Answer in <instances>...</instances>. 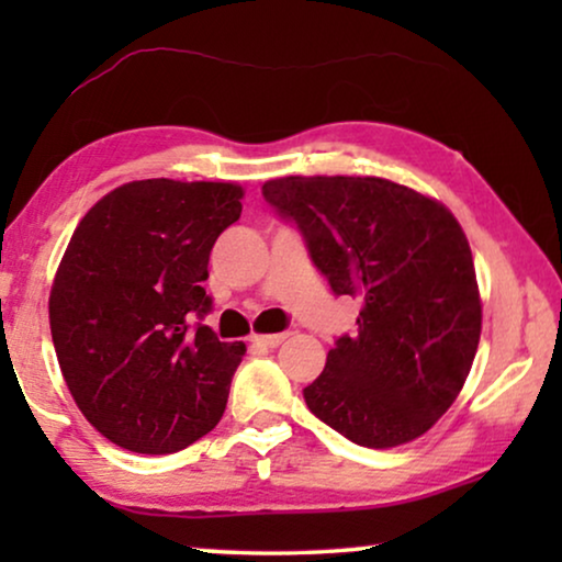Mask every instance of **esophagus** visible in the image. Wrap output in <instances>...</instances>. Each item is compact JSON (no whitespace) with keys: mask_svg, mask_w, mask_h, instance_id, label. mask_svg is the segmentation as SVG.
I'll return each instance as SVG.
<instances>
[{"mask_svg":"<svg viewBox=\"0 0 562 562\" xmlns=\"http://www.w3.org/2000/svg\"><path fill=\"white\" fill-rule=\"evenodd\" d=\"M289 333H279V335H256L252 337V345H260V348H279V345L286 340Z\"/></svg>","mask_w":562,"mask_h":562,"instance_id":"obj_1","label":"esophagus"}]
</instances>
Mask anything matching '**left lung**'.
I'll return each mask as SVG.
<instances>
[{
  "label": "left lung",
  "instance_id": "1",
  "mask_svg": "<svg viewBox=\"0 0 562 562\" xmlns=\"http://www.w3.org/2000/svg\"><path fill=\"white\" fill-rule=\"evenodd\" d=\"M266 202L302 233L337 296H358V329L335 340L304 402L363 448L425 435L471 373L481 296L471 245L448 206L375 176H283Z\"/></svg>",
  "mask_w": 562,
  "mask_h": 562
}]
</instances>
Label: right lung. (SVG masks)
<instances>
[{
  "label": "right lung",
  "mask_w": 562,
  "mask_h": 562,
  "mask_svg": "<svg viewBox=\"0 0 562 562\" xmlns=\"http://www.w3.org/2000/svg\"><path fill=\"white\" fill-rule=\"evenodd\" d=\"M225 181L145 179L83 214L50 289V335L76 406L130 452L168 456L212 432L243 342L202 325L212 245L240 220Z\"/></svg>",
  "instance_id": "obj_1"
}]
</instances>
